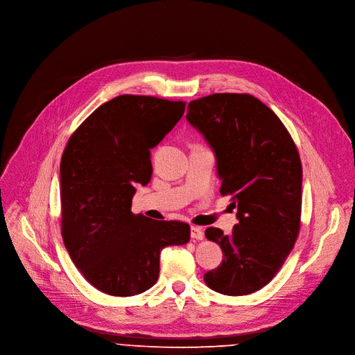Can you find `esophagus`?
I'll return each mask as SVG.
<instances>
[{"label": "esophagus", "mask_w": 355, "mask_h": 355, "mask_svg": "<svg viewBox=\"0 0 355 355\" xmlns=\"http://www.w3.org/2000/svg\"><path fill=\"white\" fill-rule=\"evenodd\" d=\"M191 238L192 239H204V231L201 227H191Z\"/></svg>", "instance_id": "obj_1"}]
</instances>
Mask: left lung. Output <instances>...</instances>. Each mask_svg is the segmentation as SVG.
Wrapping results in <instances>:
<instances>
[{
    "instance_id": "obj_1",
    "label": "left lung",
    "mask_w": 355,
    "mask_h": 355,
    "mask_svg": "<svg viewBox=\"0 0 355 355\" xmlns=\"http://www.w3.org/2000/svg\"><path fill=\"white\" fill-rule=\"evenodd\" d=\"M187 120L215 151L220 196L239 222L230 235L207 228L222 263L204 282L227 296L250 295L280 270L300 232L302 161L282 120L248 93H214L188 103Z\"/></svg>"
}]
</instances>
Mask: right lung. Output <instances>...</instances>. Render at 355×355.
<instances>
[{
  "instance_id": "obj_1",
  "label": "right lung",
  "mask_w": 355,
  "mask_h": 355,
  "mask_svg": "<svg viewBox=\"0 0 355 355\" xmlns=\"http://www.w3.org/2000/svg\"><path fill=\"white\" fill-rule=\"evenodd\" d=\"M185 102L121 94L96 109L60 159V234L72 262L101 292L127 297L158 279L159 252L189 241V225L132 212L147 185L150 148L177 124Z\"/></svg>"
}]
</instances>
